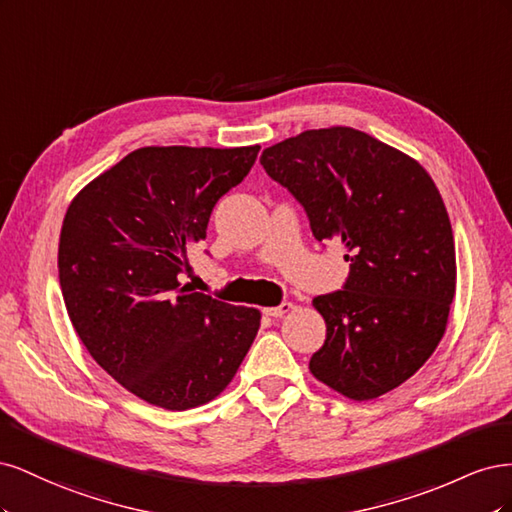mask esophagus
<instances>
[{"label":"esophagus","mask_w":512,"mask_h":512,"mask_svg":"<svg viewBox=\"0 0 512 512\" xmlns=\"http://www.w3.org/2000/svg\"><path fill=\"white\" fill-rule=\"evenodd\" d=\"M290 309H292V303L284 301V303L275 305V307H265V309H262V312H265V316H269V318H282L284 314L290 312Z\"/></svg>","instance_id":"34e87169"}]
</instances>
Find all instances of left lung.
Listing matches in <instances>:
<instances>
[{
	"label": "left lung",
	"mask_w": 512,
	"mask_h": 512,
	"mask_svg": "<svg viewBox=\"0 0 512 512\" xmlns=\"http://www.w3.org/2000/svg\"><path fill=\"white\" fill-rule=\"evenodd\" d=\"M267 175L305 209L312 235L346 247L342 290L314 305L327 339L309 359L337 393L365 401L423 367L455 297V241L436 183L416 160L352 128L267 147Z\"/></svg>",
	"instance_id": "8db88e82"
}]
</instances>
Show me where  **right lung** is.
I'll return each mask as SVG.
<instances>
[{"mask_svg":"<svg viewBox=\"0 0 512 512\" xmlns=\"http://www.w3.org/2000/svg\"><path fill=\"white\" fill-rule=\"evenodd\" d=\"M260 147H143L76 196L61 226L59 284L96 363L166 410L218 397L260 327L254 307L179 284L211 211Z\"/></svg>","mask_w":512,"mask_h":512,"instance_id":"add662e5","label":"right lung"}]
</instances>
